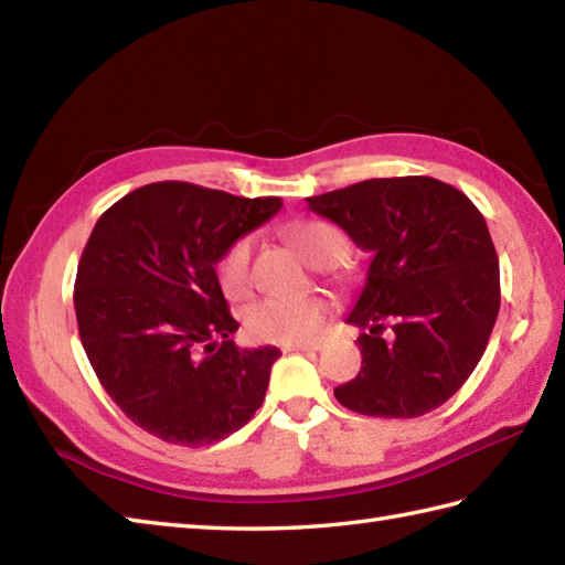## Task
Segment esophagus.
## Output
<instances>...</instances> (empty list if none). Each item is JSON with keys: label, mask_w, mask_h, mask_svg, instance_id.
<instances>
[{"label": "esophagus", "mask_w": 565, "mask_h": 565, "mask_svg": "<svg viewBox=\"0 0 565 565\" xmlns=\"http://www.w3.org/2000/svg\"><path fill=\"white\" fill-rule=\"evenodd\" d=\"M320 342H298V345H284V352H316Z\"/></svg>", "instance_id": "obj_1"}]
</instances>
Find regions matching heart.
I'll return each mask as SVG.
<instances>
[{
    "label": "heart",
    "mask_w": 565,
    "mask_h": 565,
    "mask_svg": "<svg viewBox=\"0 0 565 565\" xmlns=\"http://www.w3.org/2000/svg\"><path fill=\"white\" fill-rule=\"evenodd\" d=\"M298 254L313 267H330L348 254V239L330 223H303L291 230ZM252 237H239L223 252L217 262L220 289L232 301L252 294ZM328 301L318 294L296 298H262L245 313L247 333L262 342L298 345L313 340L326 323Z\"/></svg>",
    "instance_id": "heart-1"
}]
</instances>
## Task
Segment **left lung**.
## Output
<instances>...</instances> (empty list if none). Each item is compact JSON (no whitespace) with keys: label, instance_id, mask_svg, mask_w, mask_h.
Here are the masks:
<instances>
[{"label":"left lung","instance_id":"left-lung-1","mask_svg":"<svg viewBox=\"0 0 565 565\" xmlns=\"http://www.w3.org/2000/svg\"><path fill=\"white\" fill-rule=\"evenodd\" d=\"M306 203L372 252L345 318L364 330L362 367L335 399L384 418L446 404L478 367L500 313V262L480 210L428 175L370 179Z\"/></svg>","mask_w":565,"mask_h":565}]
</instances>
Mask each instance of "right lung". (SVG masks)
I'll return each mask as SVG.
<instances>
[{"instance_id": "add662e5", "label": "right lung", "mask_w": 565, "mask_h": 565, "mask_svg": "<svg viewBox=\"0 0 565 565\" xmlns=\"http://www.w3.org/2000/svg\"><path fill=\"white\" fill-rule=\"evenodd\" d=\"M279 210L281 198L161 181L105 210L87 239L73 294L85 355L121 412L166 444H215L264 402L281 352L230 340L239 323L215 267Z\"/></svg>"}]
</instances>
